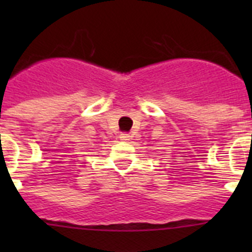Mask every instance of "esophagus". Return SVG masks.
I'll list each match as a JSON object with an SVG mask.
<instances>
[{
    "instance_id": "obj_1",
    "label": "esophagus",
    "mask_w": 252,
    "mask_h": 252,
    "mask_svg": "<svg viewBox=\"0 0 252 252\" xmlns=\"http://www.w3.org/2000/svg\"><path fill=\"white\" fill-rule=\"evenodd\" d=\"M120 139L124 140V141H127V140H130V136H128L127 133H121V135H120Z\"/></svg>"
}]
</instances>
